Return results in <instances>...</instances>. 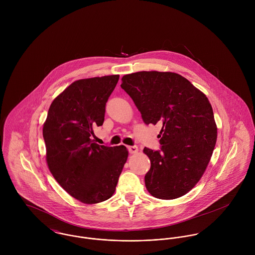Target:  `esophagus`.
Returning a JSON list of instances; mask_svg holds the SVG:
<instances>
[{
	"instance_id": "esophagus-1",
	"label": "esophagus",
	"mask_w": 255,
	"mask_h": 255,
	"mask_svg": "<svg viewBox=\"0 0 255 255\" xmlns=\"http://www.w3.org/2000/svg\"><path fill=\"white\" fill-rule=\"evenodd\" d=\"M128 151L130 154H135L138 152V147L137 146H128Z\"/></svg>"
}]
</instances>
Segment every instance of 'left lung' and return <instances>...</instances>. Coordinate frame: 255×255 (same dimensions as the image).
<instances>
[{"label":"left lung","instance_id":"obj_1","mask_svg":"<svg viewBox=\"0 0 255 255\" xmlns=\"http://www.w3.org/2000/svg\"><path fill=\"white\" fill-rule=\"evenodd\" d=\"M146 125L162 126L161 151L144 148L151 162L148 192L159 199L186 194L203 176L217 140V126L206 95L181 74L138 72L122 77Z\"/></svg>","mask_w":255,"mask_h":255}]
</instances>
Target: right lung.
<instances>
[{
  "instance_id": "1",
  "label": "right lung",
  "mask_w": 255,
  "mask_h": 255,
  "mask_svg": "<svg viewBox=\"0 0 255 255\" xmlns=\"http://www.w3.org/2000/svg\"><path fill=\"white\" fill-rule=\"evenodd\" d=\"M120 75L78 79L52 102L43 125L46 162L58 183L75 199L95 204L109 199L128 160L124 145H99L94 128Z\"/></svg>"
}]
</instances>
